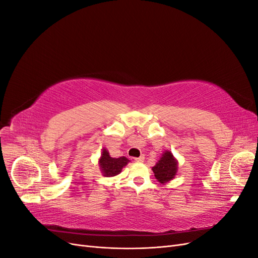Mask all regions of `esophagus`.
<instances>
[{
  "mask_svg": "<svg viewBox=\"0 0 258 258\" xmlns=\"http://www.w3.org/2000/svg\"><path fill=\"white\" fill-rule=\"evenodd\" d=\"M144 159H145L144 155H141V156H140L139 158H135V160H136V161H138V162H142V161H144Z\"/></svg>",
  "mask_w": 258,
  "mask_h": 258,
  "instance_id": "obj_1",
  "label": "esophagus"
}]
</instances>
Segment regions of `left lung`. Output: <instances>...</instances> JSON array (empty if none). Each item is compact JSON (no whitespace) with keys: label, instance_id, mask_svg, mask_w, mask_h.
Wrapping results in <instances>:
<instances>
[{"label":"left lung","instance_id":"obj_1","mask_svg":"<svg viewBox=\"0 0 258 258\" xmlns=\"http://www.w3.org/2000/svg\"><path fill=\"white\" fill-rule=\"evenodd\" d=\"M153 172L155 177L158 179L160 183H167L172 179L177 170V161L173 157L171 152L167 151L163 153L160 160L153 167Z\"/></svg>","mask_w":258,"mask_h":258}]
</instances>
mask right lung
<instances>
[{
	"mask_svg": "<svg viewBox=\"0 0 258 258\" xmlns=\"http://www.w3.org/2000/svg\"><path fill=\"white\" fill-rule=\"evenodd\" d=\"M129 160L126 157H119V158H113L108 154V152L103 150L101 158L99 160L101 170L105 176H115L121 172V169L127 165Z\"/></svg>",
	"mask_w": 258,
	"mask_h": 258,
	"instance_id": "add662e5",
	"label": "right lung"
}]
</instances>
